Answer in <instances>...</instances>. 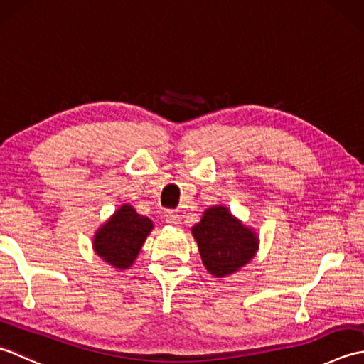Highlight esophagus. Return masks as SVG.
<instances>
[{"label": "esophagus", "instance_id": "esophagus-1", "mask_svg": "<svg viewBox=\"0 0 364 364\" xmlns=\"http://www.w3.org/2000/svg\"><path fill=\"white\" fill-rule=\"evenodd\" d=\"M166 222L168 223V225H172V227H178L181 223V218H180V214L178 213H175V211H168L167 214H166Z\"/></svg>", "mask_w": 364, "mask_h": 364}]
</instances>
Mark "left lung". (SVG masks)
Returning a JSON list of instances; mask_svg holds the SVG:
<instances>
[{
    "mask_svg": "<svg viewBox=\"0 0 364 364\" xmlns=\"http://www.w3.org/2000/svg\"><path fill=\"white\" fill-rule=\"evenodd\" d=\"M200 257L215 278L235 274L249 262L258 249V237L252 228L237 220L225 206H211L202 220L192 227Z\"/></svg>",
    "mask_w": 364,
    "mask_h": 364,
    "instance_id": "obj_1",
    "label": "left lung"
}]
</instances>
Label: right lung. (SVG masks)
Returning <instances> with one entry per match:
<instances>
[{
  "mask_svg": "<svg viewBox=\"0 0 364 364\" xmlns=\"http://www.w3.org/2000/svg\"><path fill=\"white\" fill-rule=\"evenodd\" d=\"M153 222L139 215L131 205H123L114 213L94 237V250L107 264L115 269H128L137 258Z\"/></svg>",
  "mask_w": 364,
  "mask_h": 364,
  "instance_id": "obj_1",
  "label": "right lung"
}]
</instances>
